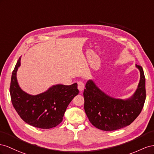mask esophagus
<instances>
[{"label":"esophagus","mask_w":154,"mask_h":154,"mask_svg":"<svg viewBox=\"0 0 154 154\" xmlns=\"http://www.w3.org/2000/svg\"><path fill=\"white\" fill-rule=\"evenodd\" d=\"M77 84H78L79 90V91H81V92L82 91V90H84V88H85V84H84V83H83V82H82L81 81H78Z\"/></svg>","instance_id":"34e87169"}]
</instances>
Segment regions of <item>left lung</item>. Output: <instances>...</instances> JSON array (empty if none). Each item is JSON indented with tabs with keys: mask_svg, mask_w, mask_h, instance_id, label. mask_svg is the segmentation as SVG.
Returning <instances> with one entry per match:
<instances>
[{
	"mask_svg": "<svg viewBox=\"0 0 154 154\" xmlns=\"http://www.w3.org/2000/svg\"><path fill=\"white\" fill-rule=\"evenodd\" d=\"M140 80L134 94L127 99H117L106 94L90 79L84 90L85 110L91 123L97 128L113 131L130 125L138 117L146 99L145 77L143 68L135 65Z\"/></svg>",
	"mask_w": 154,
	"mask_h": 154,
	"instance_id": "8db88e82",
	"label": "left lung"
}]
</instances>
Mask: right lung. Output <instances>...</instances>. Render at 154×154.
I'll use <instances>...</instances> for the list:
<instances>
[{
    "label": "right lung",
    "mask_w": 154,
    "mask_h": 154,
    "mask_svg": "<svg viewBox=\"0 0 154 154\" xmlns=\"http://www.w3.org/2000/svg\"><path fill=\"white\" fill-rule=\"evenodd\" d=\"M21 57L13 71L10 95L11 102L20 118L34 127L49 129L59 125L68 104L79 94L77 84L55 85L37 95H31L21 89L17 78Z\"/></svg>",
    "instance_id": "1"
}]
</instances>
